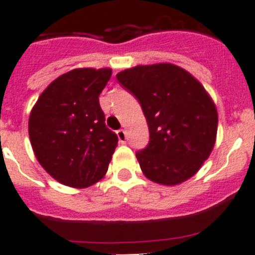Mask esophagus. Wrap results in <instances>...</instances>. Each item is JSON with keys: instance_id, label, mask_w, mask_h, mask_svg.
I'll list each match as a JSON object with an SVG mask.
<instances>
[{"instance_id": "esophagus-1", "label": "esophagus", "mask_w": 255, "mask_h": 255, "mask_svg": "<svg viewBox=\"0 0 255 255\" xmlns=\"http://www.w3.org/2000/svg\"><path fill=\"white\" fill-rule=\"evenodd\" d=\"M117 138H119V140H120L121 143H125V141L128 140V134H126L125 130H119V131H117Z\"/></svg>"}]
</instances>
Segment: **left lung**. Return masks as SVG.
I'll return each instance as SVG.
<instances>
[{"label":"left lung","instance_id":"1","mask_svg":"<svg viewBox=\"0 0 255 255\" xmlns=\"http://www.w3.org/2000/svg\"><path fill=\"white\" fill-rule=\"evenodd\" d=\"M143 108L149 144L136 152L144 176L179 185L199 171L217 136L215 102L199 80L173 64L138 65L116 75Z\"/></svg>","mask_w":255,"mask_h":255}]
</instances>
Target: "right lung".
I'll return each mask as SVG.
<instances>
[{"mask_svg":"<svg viewBox=\"0 0 255 255\" xmlns=\"http://www.w3.org/2000/svg\"><path fill=\"white\" fill-rule=\"evenodd\" d=\"M112 69H74L42 92L29 116V138L40 166L71 188L103 179L117 147V135L105 124L101 92Z\"/></svg>","mask_w":255,"mask_h":255,"instance_id":"add662e5","label":"right lung"}]
</instances>
